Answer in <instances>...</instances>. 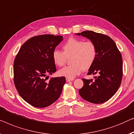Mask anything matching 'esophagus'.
Wrapping results in <instances>:
<instances>
[{
  "label": "esophagus",
  "instance_id": "obj_1",
  "mask_svg": "<svg viewBox=\"0 0 134 134\" xmlns=\"http://www.w3.org/2000/svg\"><path fill=\"white\" fill-rule=\"evenodd\" d=\"M66 80H67V81L69 82V81H73L74 80V79L73 78H67Z\"/></svg>",
  "mask_w": 134,
  "mask_h": 134
}]
</instances>
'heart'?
Returning a JSON list of instances; mask_svg holds the SVG:
<instances>
[{
	"instance_id": "obj_1",
	"label": "heart",
	"mask_w": 134,
	"mask_h": 134,
	"mask_svg": "<svg viewBox=\"0 0 134 134\" xmlns=\"http://www.w3.org/2000/svg\"><path fill=\"white\" fill-rule=\"evenodd\" d=\"M63 52L57 49L52 53L54 63L62 66L71 56V64L60 69L59 74L66 78H73L80 75L84 69H88L95 63L97 56V48L92 41L85 42L82 39L70 38L63 46Z\"/></svg>"
}]
</instances>
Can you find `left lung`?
<instances>
[{
  "mask_svg": "<svg viewBox=\"0 0 134 134\" xmlns=\"http://www.w3.org/2000/svg\"><path fill=\"white\" fill-rule=\"evenodd\" d=\"M76 35L86 37L95 44L97 56L87 75H98L95 76V81L82 79L84 86L79 90V93L90 103H104L116 93L121 84L123 77L121 53L108 36L92 31H84Z\"/></svg>",
  "mask_w": 134,
  "mask_h": 134,
  "instance_id": "1",
  "label": "left lung"
}]
</instances>
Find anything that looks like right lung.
<instances>
[{
  "label": "right lung",
  "mask_w": 134,
  "mask_h": 134,
  "mask_svg": "<svg viewBox=\"0 0 134 134\" xmlns=\"http://www.w3.org/2000/svg\"><path fill=\"white\" fill-rule=\"evenodd\" d=\"M63 39L62 36L53 35L34 36L22 45L15 58V87L20 97L34 107H47L61 94L65 77L52 78L49 82L44 77L56 71L52 53Z\"/></svg>",
  "instance_id": "add662e5"
}]
</instances>
